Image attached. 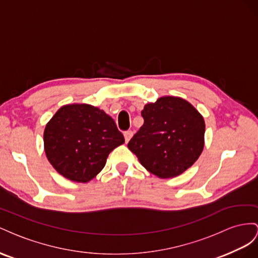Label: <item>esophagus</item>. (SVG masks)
Listing matches in <instances>:
<instances>
[{"mask_svg":"<svg viewBox=\"0 0 258 258\" xmlns=\"http://www.w3.org/2000/svg\"><path fill=\"white\" fill-rule=\"evenodd\" d=\"M132 136H133V132H132V131L124 132V138H125V142H126V143L130 142V139L132 138Z\"/></svg>","mask_w":258,"mask_h":258,"instance_id":"esophagus-1","label":"esophagus"}]
</instances>
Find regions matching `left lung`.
<instances>
[{"label": "left lung", "mask_w": 258, "mask_h": 258, "mask_svg": "<svg viewBox=\"0 0 258 258\" xmlns=\"http://www.w3.org/2000/svg\"><path fill=\"white\" fill-rule=\"evenodd\" d=\"M143 126L127 144L147 171L159 178L182 174L201 156L205 122L186 99L163 96L145 105Z\"/></svg>", "instance_id": "8db88e82"}]
</instances>
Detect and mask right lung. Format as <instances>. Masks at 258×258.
<instances>
[{
    "label": "right lung",
    "instance_id": "1",
    "mask_svg": "<svg viewBox=\"0 0 258 258\" xmlns=\"http://www.w3.org/2000/svg\"><path fill=\"white\" fill-rule=\"evenodd\" d=\"M49 163L64 178L88 182L104 168L109 153L124 144L114 120L88 104L60 107L43 135Z\"/></svg>",
    "mask_w": 258,
    "mask_h": 258
}]
</instances>
